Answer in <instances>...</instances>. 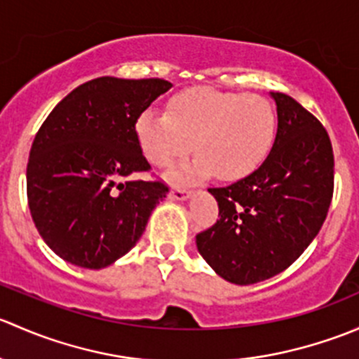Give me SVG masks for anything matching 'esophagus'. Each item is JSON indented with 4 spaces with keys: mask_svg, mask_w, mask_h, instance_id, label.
Returning <instances> with one entry per match:
<instances>
[{
    "mask_svg": "<svg viewBox=\"0 0 359 359\" xmlns=\"http://www.w3.org/2000/svg\"><path fill=\"white\" fill-rule=\"evenodd\" d=\"M191 193L187 189H184V187H173L172 191H170V198H173V200H186V198H189Z\"/></svg>",
    "mask_w": 359,
    "mask_h": 359,
    "instance_id": "esophagus-1",
    "label": "esophagus"
}]
</instances>
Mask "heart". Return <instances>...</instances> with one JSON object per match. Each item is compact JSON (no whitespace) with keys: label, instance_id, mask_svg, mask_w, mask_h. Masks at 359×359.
<instances>
[{"label":"heart","instance_id":"1","mask_svg":"<svg viewBox=\"0 0 359 359\" xmlns=\"http://www.w3.org/2000/svg\"><path fill=\"white\" fill-rule=\"evenodd\" d=\"M135 133L144 156L159 168L196 149L200 156L175 173L179 179L213 173L220 180H236L267 158L276 135V114L260 95L189 88L168 100L166 114L144 111Z\"/></svg>","mask_w":359,"mask_h":359}]
</instances>
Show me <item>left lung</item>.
I'll use <instances>...</instances> for the list:
<instances>
[{"mask_svg":"<svg viewBox=\"0 0 359 359\" xmlns=\"http://www.w3.org/2000/svg\"><path fill=\"white\" fill-rule=\"evenodd\" d=\"M271 97L278 132L269 156L245 179L208 189L219 219L196 234L203 259L236 285L290 267L320 233L334 196V149L325 126L292 97Z\"/></svg>","mask_w":359,"mask_h":359,"instance_id":"obj_1","label":"left lung"}]
</instances>
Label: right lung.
Listing matches in <instances>:
<instances>
[{
    "instance_id": "add662e5",
    "label": "right lung",
    "mask_w": 359,
    "mask_h": 359,
    "mask_svg": "<svg viewBox=\"0 0 359 359\" xmlns=\"http://www.w3.org/2000/svg\"><path fill=\"white\" fill-rule=\"evenodd\" d=\"M172 88L159 78L102 76L64 97L39 126L27 161L32 222L59 257L100 269L135 247L168 194L163 180H137L151 165L135 123Z\"/></svg>"
}]
</instances>
